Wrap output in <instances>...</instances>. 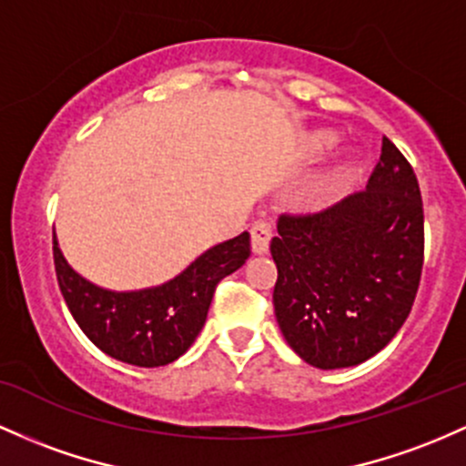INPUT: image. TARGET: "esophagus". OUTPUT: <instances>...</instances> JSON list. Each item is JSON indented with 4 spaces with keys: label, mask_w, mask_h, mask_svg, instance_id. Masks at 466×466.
Instances as JSON below:
<instances>
[{
    "label": "esophagus",
    "mask_w": 466,
    "mask_h": 466,
    "mask_svg": "<svg viewBox=\"0 0 466 466\" xmlns=\"http://www.w3.org/2000/svg\"><path fill=\"white\" fill-rule=\"evenodd\" d=\"M274 225L272 221H265V218H258V221L252 223L249 228V237H252V249L257 254H265L269 249V241H272Z\"/></svg>",
    "instance_id": "34e87169"
}]
</instances>
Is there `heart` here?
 Here are the masks:
<instances>
[{
	"mask_svg": "<svg viewBox=\"0 0 466 466\" xmlns=\"http://www.w3.org/2000/svg\"><path fill=\"white\" fill-rule=\"evenodd\" d=\"M334 143H336L334 132H327V130L309 132V135L303 139V155L309 157V158L320 157L323 152L329 150Z\"/></svg>",
	"mask_w": 466,
	"mask_h": 466,
	"instance_id": "b5f03b06",
	"label": "heart"
}]
</instances>
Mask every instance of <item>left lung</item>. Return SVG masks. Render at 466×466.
I'll use <instances>...</instances> for the list:
<instances>
[{"label": "left lung", "mask_w": 466, "mask_h": 466, "mask_svg": "<svg viewBox=\"0 0 466 466\" xmlns=\"http://www.w3.org/2000/svg\"><path fill=\"white\" fill-rule=\"evenodd\" d=\"M276 228L274 314L291 350L319 370L378 354L407 320L424 263L422 197L405 155L382 137L365 190L280 214Z\"/></svg>", "instance_id": "1"}]
</instances>
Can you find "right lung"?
<instances>
[{
    "instance_id": "right-lung-1",
    "label": "right lung",
    "mask_w": 466,
    "mask_h": 466,
    "mask_svg": "<svg viewBox=\"0 0 466 466\" xmlns=\"http://www.w3.org/2000/svg\"><path fill=\"white\" fill-rule=\"evenodd\" d=\"M249 257V234L214 245L177 279L141 291H110L81 279L66 263L53 234L57 283L70 314L104 354L137 367H161L190 350L209 303L228 274Z\"/></svg>"
}]
</instances>
